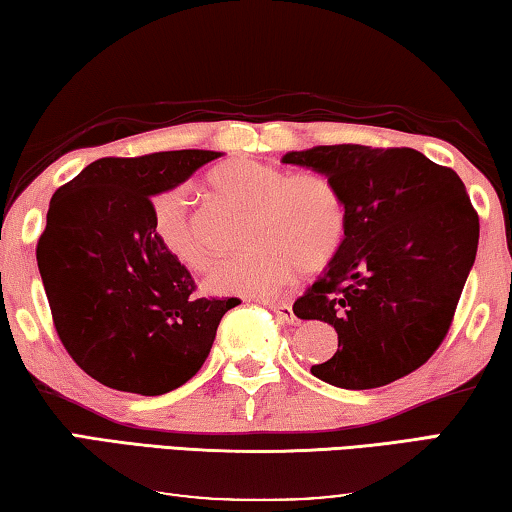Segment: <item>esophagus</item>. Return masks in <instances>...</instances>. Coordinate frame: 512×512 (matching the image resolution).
I'll return each mask as SVG.
<instances>
[{"label": "esophagus", "instance_id": "34e87169", "mask_svg": "<svg viewBox=\"0 0 512 512\" xmlns=\"http://www.w3.org/2000/svg\"><path fill=\"white\" fill-rule=\"evenodd\" d=\"M270 309L274 316H277L279 320L283 322H295V313H293V306H290L288 302H277V304H270Z\"/></svg>", "mask_w": 512, "mask_h": 512}]
</instances>
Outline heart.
<instances>
[{
    "mask_svg": "<svg viewBox=\"0 0 512 512\" xmlns=\"http://www.w3.org/2000/svg\"><path fill=\"white\" fill-rule=\"evenodd\" d=\"M219 196L249 212L242 242L249 245L215 265L208 288L219 295L272 297L297 272H318L338 254L348 229V208L332 178L306 171L288 176L261 162H231L210 176ZM153 235L167 256L187 270L210 265L196 238L183 194L153 203Z\"/></svg>",
    "mask_w": 512,
    "mask_h": 512,
    "instance_id": "obj_1",
    "label": "heart"
}]
</instances>
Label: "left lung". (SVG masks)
Returning <instances> with one entry per match:
<instances>
[{
  "label": "left lung",
  "mask_w": 512,
  "mask_h": 512,
  "mask_svg": "<svg viewBox=\"0 0 512 512\" xmlns=\"http://www.w3.org/2000/svg\"><path fill=\"white\" fill-rule=\"evenodd\" d=\"M281 162L332 178L348 208L341 249L293 304L338 334L334 357L311 373L355 391L410 375L444 341L476 261L465 183L414 148L313 146Z\"/></svg>",
  "instance_id": "1"
}]
</instances>
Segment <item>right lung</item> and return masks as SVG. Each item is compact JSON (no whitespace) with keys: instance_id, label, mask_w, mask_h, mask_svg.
I'll return each instance as SVG.
<instances>
[{"instance_id":"1","label":"right lung","mask_w":512,"mask_h":512,"mask_svg":"<svg viewBox=\"0 0 512 512\" xmlns=\"http://www.w3.org/2000/svg\"><path fill=\"white\" fill-rule=\"evenodd\" d=\"M224 153L102 157L59 187L36 247L57 334L93 380L162 396L199 373L219 320L240 300L196 297L157 245L151 199Z\"/></svg>"}]
</instances>
